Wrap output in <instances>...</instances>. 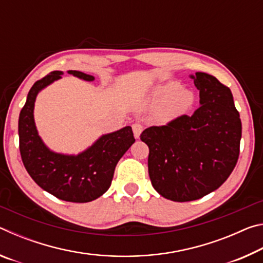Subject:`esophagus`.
Here are the masks:
<instances>
[{
	"instance_id": "esophagus-1",
	"label": "esophagus",
	"mask_w": 263,
	"mask_h": 263,
	"mask_svg": "<svg viewBox=\"0 0 263 263\" xmlns=\"http://www.w3.org/2000/svg\"><path fill=\"white\" fill-rule=\"evenodd\" d=\"M142 125L140 123H135L132 125V130H133V135H135V137L136 138H139L140 137V135H141V132H142Z\"/></svg>"
}]
</instances>
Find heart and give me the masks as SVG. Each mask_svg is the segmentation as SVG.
<instances>
[{
	"instance_id": "heart-1",
	"label": "heart",
	"mask_w": 263,
	"mask_h": 263,
	"mask_svg": "<svg viewBox=\"0 0 263 263\" xmlns=\"http://www.w3.org/2000/svg\"><path fill=\"white\" fill-rule=\"evenodd\" d=\"M195 104V94L181 88L175 81H168L155 87L146 99V108L159 111L161 121L169 122L185 115Z\"/></svg>"
}]
</instances>
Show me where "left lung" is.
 Listing matches in <instances>:
<instances>
[{
	"label": "left lung",
	"mask_w": 263,
	"mask_h": 263,
	"mask_svg": "<svg viewBox=\"0 0 263 263\" xmlns=\"http://www.w3.org/2000/svg\"><path fill=\"white\" fill-rule=\"evenodd\" d=\"M190 78L199 90V108L140 136L149 148L153 188L174 202L195 201L219 188L237 164L241 139L230 88L206 73Z\"/></svg>",
	"instance_id": "8db88e82"
}]
</instances>
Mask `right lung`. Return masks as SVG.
<instances>
[{
    "mask_svg": "<svg viewBox=\"0 0 263 263\" xmlns=\"http://www.w3.org/2000/svg\"><path fill=\"white\" fill-rule=\"evenodd\" d=\"M64 74L51 72L30 89L18 119L20 151L29 175L42 189L66 202L87 203L99 198L110 188L115 168L136 141L131 126L101 136L79 154L53 152L38 135L34 123V102L39 91ZM84 81H94L92 75L68 70Z\"/></svg>",
    "mask_w": 263,
    "mask_h": 263,
    "instance_id": "obj_1",
    "label": "right lung"
}]
</instances>
